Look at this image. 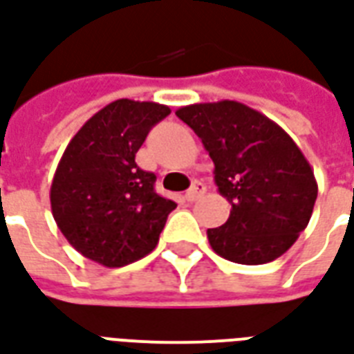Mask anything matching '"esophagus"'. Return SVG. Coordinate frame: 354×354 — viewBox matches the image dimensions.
I'll return each mask as SVG.
<instances>
[{
  "label": "esophagus",
  "mask_w": 354,
  "mask_h": 354,
  "mask_svg": "<svg viewBox=\"0 0 354 354\" xmlns=\"http://www.w3.org/2000/svg\"><path fill=\"white\" fill-rule=\"evenodd\" d=\"M204 191H206V185H204L203 182L195 180V182L191 184L189 189L185 191V198H187V201H195V198H198L203 195Z\"/></svg>",
  "instance_id": "esophagus-1"
}]
</instances>
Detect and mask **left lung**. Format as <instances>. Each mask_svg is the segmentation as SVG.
Returning a JSON list of instances; mask_svg holds the SVG:
<instances>
[{"label":"left lung","mask_w":354,"mask_h":354,"mask_svg":"<svg viewBox=\"0 0 354 354\" xmlns=\"http://www.w3.org/2000/svg\"><path fill=\"white\" fill-rule=\"evenodd\" d=\"M176 116L214 161V180L230 203L225 225L208 229L219 257L264 264L281 257L310 223L317 182L297 142L276 122L238 101L197 103Z\"/></svg>","instance_id":"obj_1"}]
</instances>
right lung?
Segmentation results:
<instances>
[{"mask_svg": "<svg viewBox=\"0 0 354 354\" xmlns=\"http://www.w3.org/2000/svg\"><path fill=\"white\" fill-rule=\"evenodd\" d=\"M167 104L118 99L67 144L52 180V216L86 259L118 268L146 257L176 203L157 195L156 174L135 163Z\"/></svg>", "mask_w": 354, "mask_h": 354, "instance_id": "add662e5", "label": "right lung"}]
</instances>
